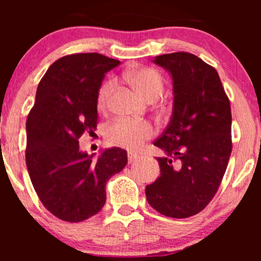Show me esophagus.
Returning a JSON list of instances; mask_svg holds the SVG:
<instances>
[{"instance_id":"34e87169","label":"esophagus","mask_w":261,"mask_h":261,"mask_svg":"<svg viewBox=\"0 0 261 261\" xmlns=\"http://www.w3.org/2000/svg\"><path fill=\"white\" fill-rule=\"evenodd\" d=\"M139 160V155H137L136 153H133V152H128L127 154V162L128 163H134L135 161Z\"/></svg>"}]
</instances>
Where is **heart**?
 Here are the masks:
<instances>
[{
    "label": "heart",
    "instance_id": "heart-1",
    "mask_svg": "<svg viewBox=\"0 0 261 261\" xmlns=\"http://www.w3.org/2000/svg\"><path fill=\"white\" fill-rule=\"evenodd\" d=\"M128 82L136 89L143 99L160 97L163 92V77L151 67L131 68L125 73ZM114 88L113 81H108L100 87L98 93V108L106 110L109 106L110 95ZM154 130L147 121H133L126 119H116L106 130V140L109 145L127 149H137L145 141L151 139Z\"/></svg>",
    "mask_w": 261,
    "mask_h": 261
}]
</instances>
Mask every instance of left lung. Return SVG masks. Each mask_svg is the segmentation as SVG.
<instances>
[{
  "mask_svg": "<svg viewBox=\"0 0 261 261\" xmlns=\"http://www.w3.org/2000/svg\"><path fill=\"white\" fill-rule=\"evenodd\" d=\"M172 77L170 121L153 143L161 174L146 187L155 211L172 218L199 214L216 194L232 152L230 104L217 71L189 53L155 56Z\"/></svg>",
  "mask_w": 261,
  "mask_h": 261,
  "instance_id": "8db88e82",
  "label": "left lung"
}]
</instances>
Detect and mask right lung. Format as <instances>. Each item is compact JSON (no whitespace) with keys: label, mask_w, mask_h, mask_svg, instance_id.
Instances as JSON below:
<instances>
[{"label":"right lung","mask_w":261,"mask_h":261,"mask_svg":"<svg viewBox=\"0 0 261 261\" xmlns=\"http://www.w3.org/2000/svg\"><path fill=\"white\" fill-rule=\"evenodd\" d=\"M120 61L98 53L56 60L41 79L27 119L25 162L43 205L66 222L94 216L107 200V181L121 172L127 152L106 148L95 158L80 149L85 131L97 128L98 93Z\"/></svg>","instance_id":"1"}]
</instances>
